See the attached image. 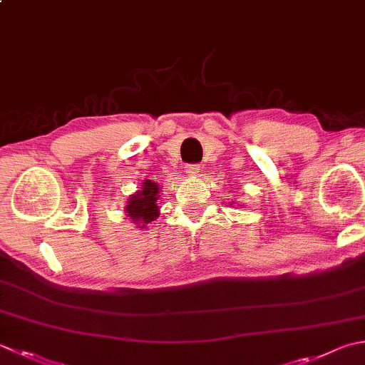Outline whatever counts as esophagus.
<instances>
[{
	"label": "esophagus",
	"instance_id": "esophagus-1",
	"mask_svg": "<svg viewBox=\"0 0 365 365\" xmlns=\"http://www.w3.org/2000/svg\"><path fill=\"white\" fill-rule=\"evenodd\" d=\"M185 169H187L188 175H197L199 173H201V168H199L197 164H188V166Z\"/></svg>",
	"mask_w": 365,
	"mask_h": 365
}]
</instances>
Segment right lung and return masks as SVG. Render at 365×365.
<instances>
[{"label": "right lung", "instance_id": "right-lung-1", "mask_svg": "<svg viewBox=\"0 0 365 365\" xmlns=\"http://www.w3.org/2000/svg\"><path fill=\"white\" fill-rule=\"evenodd\" d=\"M160 185L152 180H144L140 188L126 199L125 215L140 230H145L148 223H152L160 217Z\"/></svg>", "mask_w": 365, "mask_h": 365}]
</instances>
